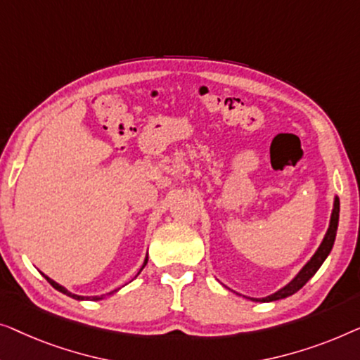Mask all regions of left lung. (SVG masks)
<instances>
[{"label": "left lung", "mask_w": 360, "mask_h": 360, "mask_svg": "<svg viewBox=\"0 0 360 360\" xmlns=\"http://www.w3.org/2000/svg\"><path fill=\"white\" fill-rule=\"evenodd\" d=\"M338 221H339V197H334V204H333V212H331V220H330V226H328V231L325 238H323L320 248H318L315 255L311 256V259L307 262L305 266L302 267L300 272L293 277V279L287 283L285 287H282L281 290H277L271 295L262 297V298H251L252 302H274V300H281V298L290 297L293 293L300 290V288L305 285V283L311 279L313 276L316 274V271L320 269L323 262L330 255L334 245V240H336V231H338Z\"/></svg>", "instance_id": "1"}]
</instances>
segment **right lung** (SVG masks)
Segmentation results:
<instances>
[{
    "mask_svg": "<svg viewBox=\"0 0 360 360\" xmlns=\"http://www.w3.org/2000/svg\"><path fill=\"white\" fill-rule=\"evenodd\" d=\"M146 262H148V256H146L145 257V262H143V266H141V269H143V267L146 266ZM141 269L139 271V274H140V272H141ZM139 274H136V276H139ZM44 277H45V279H47V282L50 283V285H52L53 288H57V290L58 292H62V293H65V295H68V297H72V298H75V300H103V298L105 297V295H96V297H81V295H77V293H72V292H70V290H67V288H65L63 285H60V283H57V282H55V281H52V279H50V277H47V276H45V274H42ZM135 276V277H136ZM119 290V288H115V290H112V292H109L108 293V295H112V293L114 292H117Z\"/></svg>",
    "mask_w": 360,
    "mask_h": 360,
    "instance_id": "add662e5",
    "label": "right lung"
}]
</instances>
